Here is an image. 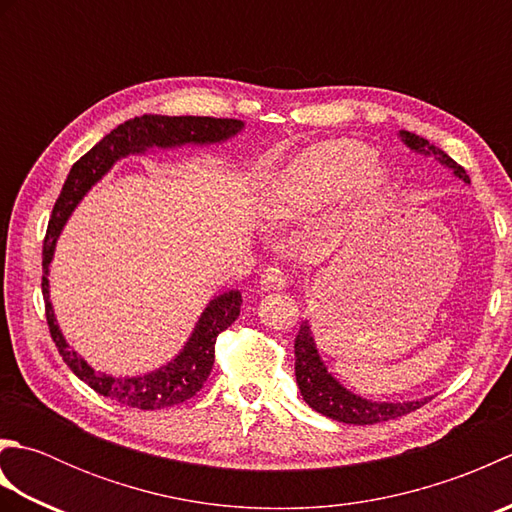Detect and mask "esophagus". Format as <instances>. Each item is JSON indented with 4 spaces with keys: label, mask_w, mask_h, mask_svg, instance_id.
Returning a JSON list of instances; mask_svg holds the SVG:
<instances>
[{
    "label": "esophagus",
    "mask_w": 512,
    "mask_h": 512,
    "mask_svg": "<svg viewBox=\"0 0 512 512\" xmlns=\"http://www.w3.org/2000/svg\"><path fill=\"white\" fill-rule=\"evenodd\" d=\"M259 286H262L264 292H270V290H284V288H286V277L281 275L279 268H266L262 279H259Z\"/></svg>",
    "instance_id": "1"
}]
</instances>
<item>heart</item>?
Masks as SVG:
<instances>
[{"instance_id":"obj_1","label":"heart","mask_w":512,"mask_h":512,"mask_svg":"<svg viewBox=\"0 0 512 512\" xmlns=\"http://www.w3.org/2000/svg\"><path fill=\"white\" fill-rule=\"evenodd\" d=\"M387 184V171L367 145L325 140L301 151L279 171L266 195L264 213L270 222H299L350 191L363 206L372 204L383 198Z\"/></svg>"}]
</instances>
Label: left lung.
<instances>
[{"label":"left lung","mask_w":512,"mask_h":512,"mask_svg":"<svg viewBox=\"0 0 512 512\" xmlns=\"http://www.w3.org/2000/svg\"><path fill=\"white\" fill-rule=\"evenodd\" d=\"M400 140L411 151H418L422 156L436 158L440 165L453 171L455 178L471 182V178L466 176L464 167H460L451 156L444 154L442 149L431 145L427 138L402 129ZM295 376H297V385L301 389L303 400H306L314 411H319L323 416L345 422V424H376V422L394 420V418L405 416V413L420 409L424 402L431 400V398L407 400V402L367 400L363 396L354 394V391H350L347 387H343L321 361V354L317 350V343H314L308 321L301 323L299 334L295 339Z\"/></svg>","instance_id":"8db88e82"}]
</instances>
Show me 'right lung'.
Wrapping results in <instances>:
<instances>
[{"instance_id":"right-lung-1","label":"right lung","mask_w":512,"mask_h":512,"mask_svg":"<svg viewBox=\"0 0 512 512\" xmlns=\"http://www.w3.org/2000/svg\"><path fill=\"white\" fill-rule=\"evenodd\" d=\"M244 129L242 121L235 118H211V116H158L145 114L125 121L112 129L101 143H96L88 154L74 162L68 178L63 182L57 202L48 222V233L43 239V279L41 290L46 299V319L54 345L63 356L65 365L88 383L96 394L121 402L125 407L134 409H165L180 405V402L193 398L204 387L215 361V341L217 334L224 332L239 317L242 308V292L226 290L222 295L209 301V306L200 314L198 323L184 343L176 358L162 365L154 372L143 376H110L96 372L83 358L76 354L63 334L54 317L50 303V262L54 255V246L63 231L65 222L72 215L85 193L110 171L118 160L125 156L145 154L147 149H171L182 145H215L233 138Z\"/></svg>"}]
</instances>
